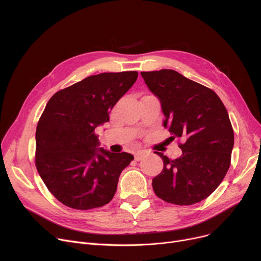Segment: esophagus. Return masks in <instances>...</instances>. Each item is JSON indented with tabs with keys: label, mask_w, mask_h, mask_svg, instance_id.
Listing matches in <instances>:
<instances>
[{
	"label": "esophagus",
	"mask_w": 261,
	"mask_h": 261,
	"mask_svg": "<svg viewBox=\"0 0 261 261\" xmlns=\"http://www.w3.org/2000/svg\"><path fill=\"white\" fill-rule=\"evenodd\" d=\"M144 155H145L144 151H138L134 154V159H135V161H140V160H142V158H144Z\"/></svg>",
	"instance_id": "esophagus-1"
}]
</instances>
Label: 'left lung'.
Segmentation results:
<instances>
[{
  "instance_id": "1",
  "label": "left lung",
  "mask_w": 261,
  "mask_h": 261,
  "mask_svg": "<svg viewBox=\"0 0 261 261\" xmlns=\"http://www.w3.org/2000/svg\"><path fill=\"white\" fill-rule=\"evenodd\" d=\"M141 75L161 101L170 140L184 142L179 144L183 154L175 160L155 151L164 163L152 180L155 195L175 205L206 199L224 179L234 147V130L223 102L210 88L173 70Z\"/></svg>"
}]
</instances>
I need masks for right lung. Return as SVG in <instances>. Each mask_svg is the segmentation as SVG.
Listing matches in <instances>:
<instances>
[{"mask_svg": "<svg viewBox=\"0 0 261 261\" xmlns=\"http://www.w3.org/2000/svg\"><path fill=\"white\" fill-rule=\"evenodd\" d=\"M138 72L102 73L55 93L36 130V167L51 195L74 210L100 207L111 201L118 177L133 155L98 148L95 128L109 121Z\"/></svg>", "mask_w": 261, "mask_h": 261, "instance_id": "1", "label": "right lung"}]
</instances>
